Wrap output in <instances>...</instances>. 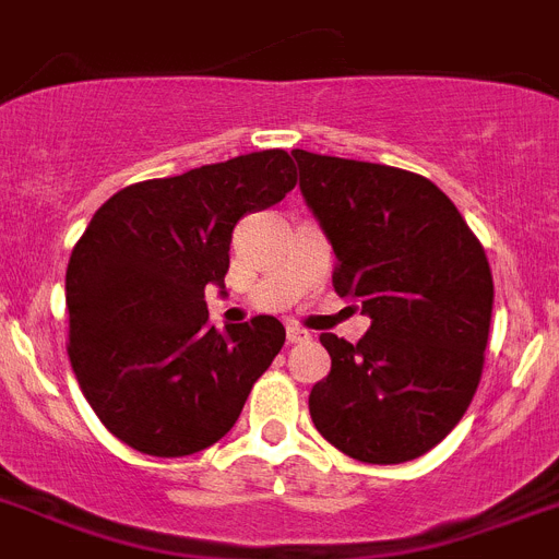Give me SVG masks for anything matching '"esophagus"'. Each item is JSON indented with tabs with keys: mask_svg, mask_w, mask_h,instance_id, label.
I'll return each mask as SVG.
<instances>
[{
	"mask_svg": "<svg viewBox=\"0 0 559 559\" xmlns=\"http://www.w3.org/2000/svg\"><path fill=\"white\" fill-rule=\"evenodd\" d=\"M285 336H288L290 345H299V342H308V338H311V333L305 331V328H299V325H288Z\"/></svg>",
	"mask_w": 559,
	"mask_h": 559,
	"instance_id": "esophagus-1",
	"label": "esophagus"
}]
</instances>
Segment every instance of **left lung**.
Instances as JSON below:
<instances>
[{
    "label": "left lung",
    "instance_id": "obj_1",
    "mask_svg": "<svg viewBox=\"0 0 559 559\" xmlns=\"http://www.w3.org/2000/svg\"><path fill=\"white\" fill-rule=\"evenodd\" d=\"M305 203L336 254L333 288L370 331L322 333L331 373L308 399L313 427L361 464H404L464 418L484 373L492 271L432 180L395 166L294 150Z\"/></svg>",
    "mask_w": 559,
    "mask_h": 559
}]
</instances>
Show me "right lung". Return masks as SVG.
<instances>
[{
  "mask_svg": "<svg viewBox=\"0 0 559 559\" xmlns=\"http://www.w3.org/2000/svg\"><path fill=\"white\" fill-rule=\"evenodd\" d=\"M297 186L285 150L132 183L93 214L67 265L70 365L104 427L132 450L180 457L221 441L285 345L274 317L217 331L206 285L231 231Z\"/></svg>",
  "mask_w": 559,
  "mask_h": 559,
  "instance_id": "add662e5",
  "label": "right lung"
}]
</instances>
